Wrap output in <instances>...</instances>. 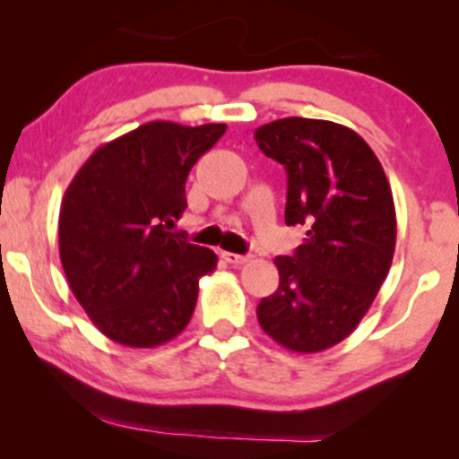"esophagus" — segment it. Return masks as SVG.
<instances>
[{"label":"esophagus","mask_w":459,"mask_h":459,"mask_svg":"<svg viewBox=\"0 0 459 459\" xmlns=\"http://www.w3.org/2000/svg\"><path fill=\"white\" fill-rule=\"evenodd\" d=\"M222 259L226 263H230V265H244V263H247L250 256H247V255H235V252H222Z\"/></svg>","instance_id":"1"}]
</instances>
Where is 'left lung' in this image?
I'll return each mask as SVG.
<instances>
[{
	"label": "left lung",
	"instance_id": "left-lung-1",
	"mask_svg": "<svg viewBox=\"0 0 459 459\" xmlns=\"http://www.w3.org/2000/svg\"><path fill=\"white\" fill-rule=\"evenodd\" d=\"M287 170V226H307L291 256H276L281 284L263 298V332L298 354L350 336L391 270L397 239L393 192L356 131L317 118H281L255 131Z\"/></svg>",
	"mask_w": 459,
	"mask_h": 459
}]
</instances>
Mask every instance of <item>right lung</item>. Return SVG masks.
Listing matches in <instances>:
<instances>
[{"instance_id": "1", "label": "right lung", "mask_w": 459, "mask_h": 459, "mask_svg": "<svg viewBox=\"0 0 459 459\" xmlns=\"http://www.w3.org/2000/svg\"><path fill=\"white\" fill-rule=\"evenodd\" d=\"M226 125L152 120L99 146L66 187L60 261L73 296L108 339L157 347L186 330L218 256L177 233L186 181Z\"/></svg>"}]
</instances>
